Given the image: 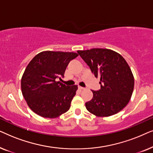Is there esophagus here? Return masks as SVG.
Here are the masks:
<instances>
[{"instance_id": "34e87169", "label": "esophagus", "mask_w": 153, "mask_h": 153, "mask_svg": "<svg viewBox=\"0 0 153 153\" xmlns=\"http://www.w3.org/2000/svg\"><path fill=\"white\" fill-rule=\"evenodd\" d=\"M78 88H79V90H80V91H82V90H84L85 89V88L81 87V86H78Z\"/></svg>"}]
</instances>
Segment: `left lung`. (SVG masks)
<instances>
[{
	"instance_id": "1",
	"label": "left lung",
	"mask_w": 153,
	"mask_h": 153,
	"mask_svg": "<svg viewBox=\"0 0 153 153\" xmlns=\"http://www.w3.org/2000/svg\"><path fill=\"white\" fill-rule=\"evenodd\" d=\"M96 78H100L101 88L92 91L93 97L85 107L97 116H110L128 104L132 95L134 79L123 57L107 49L77 51Z\"/></svg>"
}]
</instances>
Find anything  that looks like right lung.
Instances as JSON below:
<instances>
[{
	"mask_svg": "<svg viewBox=\"0 0 153 153\" xmlns=\"http://www.w3.org/2000/svg\"><path fill=\"white\" fill-rule=\"evenodd\" d=\"M77 56L74 52L47 51L31 60L21 83L23 96L33 112L52 118L70 109L77 85L68 86L56 79L64 77L68 63Z\"/></svg>",
	"mask_w": 153,
	"mask_h": 153,
	"instance_id": "right-lung-1",
	"label": "right lung"
}]
</instances>
